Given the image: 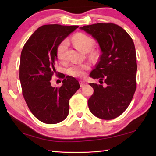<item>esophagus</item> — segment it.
<instances>
[{
    "label": "esophagus",
    "instance_id": "esophagus-1",
    "mask_svg": "<svg viewBox=\"0 0 156 156\" xmlns=\"http://www.w3.org/2000/svg\"><path fill=\"white\" fill-rule=\"evenodd\" d=\"M80 85L81 87H83L87 85V83H86V82L83 81V80H80Z\"/></svg>",
    "mask_w": 156,
    "mask_h": 156
}]
</instances>
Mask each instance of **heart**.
I'll list each match as a JSON object with an SVG mask.
<instances>
[{
    "instance_id": "heart-1",
    "label": "heart",
    "mask_w": 156,
    "mask_h": 156,
    "mask_svg": "<svg viewBox=\"0 0 156 156\" xmlns=\"http://www.w3.org/2000/svg\"><path fill=\"white\" fill-rule=\"evenodd\" d=\"M72 41L75 45L79 49L84 52H88L93 48L94 45V40L91 36L85 34L78 33L73 36ZM68 41L64 40L60 43L56 49V56L60 61L63 62L66 59V51L68 47ZM89 69V65L75 64L72 65L67 69V73L73 77H83L85 74V71Z\"/></svg>"
}]
</instances>
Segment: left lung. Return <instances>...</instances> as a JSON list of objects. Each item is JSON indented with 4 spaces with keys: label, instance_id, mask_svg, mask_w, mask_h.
Returning a JSON list of instances; mask_svg holds the SVG:
<instances>
[{
    "label": "left lung",
    "instance_id": "8db88e82",
    "mask_svg": "<svg viewBox=\"0 0 156 156\" xmlns=\"http://www.w3.org/2000/svg\"><path fill=\"white\" fill-rule=\"evenodd\" d=\"M98 43L101 55L90 73L101 84L90 83L94 94L88 100L90 112L103 120L120 115L129 107L136 89V53L129 34L113 23L80 27Z\"/></svg>",
    "mask_w": 156,
    "mask_h": 156
}]
</instances>
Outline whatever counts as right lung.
Instances as JSON below:
<instances>
[{
    "mask_svg": "<svg viewBox=\"0 0 156 156\" xmlns=\"http://www.w3.org/2000/svg\"><path fill=\"white\" fill-rule=\"evenodd\" d=\"M78 25H45L35 31L23 47L20 55L19 78L23 96L32 114L41 122L56 124L69 114V99L80 88L76 78L65 76L60 87L51 82L56 72L58 44Z\"/></svg>",
    "mask_w": 156,
    "mask_h": 156,
    "instance_id": "add662e5",
    "label": "right lung"
}]
</instances>
